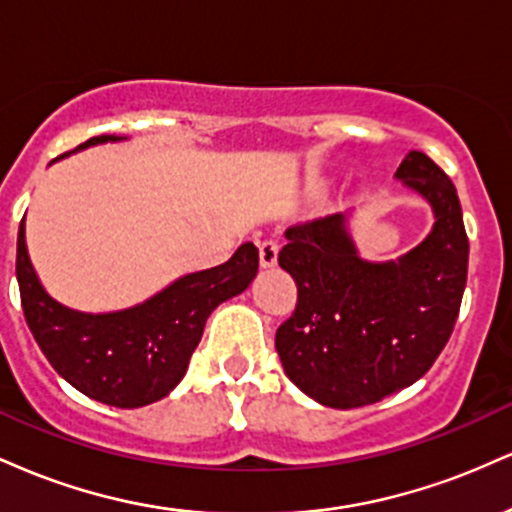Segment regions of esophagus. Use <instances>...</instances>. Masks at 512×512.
<instances>
[{"instance_id":"esophagus-1","label":"esophagus","mask_w":512,"mask_h":512,"mask_svg":"<svg viewBox=\"0 0 512 512\" xmlns=\"http://www.w3.org/2000/svg\"><path fill=\"white\" fill-rule=\"evenodd\" d=\"M276 257H279V243L276 240H264L260 245V264L264 269L274 267Z\"/></svg>"}]
</instances>
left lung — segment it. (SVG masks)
<instances>
[{
  "instance_id": "obj_1",
  "label": "left lung",
  "mask_w": 512,
  "mask_h": 512,
  "mask_svg": "<svg viewBox=\"0 0 512 512\" xmlns=\"http://www.w3.org/2000/svg\"><path fill=\"white\" fill-rule=\"evenodd\" d=\"M397 178L436 214L431 236L397 262L361 260L344 214L296 223L279 252L298 301L276 351L291 383L325 407H366L416 383L460 313L469 240L455 185L421 151L404 156Z\"/></svg>"
}]
</instances>
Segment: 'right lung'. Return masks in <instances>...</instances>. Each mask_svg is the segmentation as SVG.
I'll list each match as a JSON object with an SVG mask.
<instances>
[{"label":"right lung","instance_id":"1","mask_svg":"<svg viewBox=\"0 0 512 512\" xmlns=\"http://www.w3.org/2000/svg\"><path fill=\"white\" fill-rule=\"evenodd\" d=\"M117 139L101 134L74 151ZM257 264V248L245 243L228 262L182 276L137 308L88 315L64 308L40 286L23 221L16 240L21 308L40 351L69 385L120 409L158 402L180 383L211 310L248 289Z\"/></svg>","mask_w":512,"mask_h":512}]
</instances>
